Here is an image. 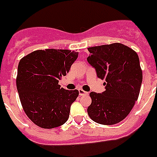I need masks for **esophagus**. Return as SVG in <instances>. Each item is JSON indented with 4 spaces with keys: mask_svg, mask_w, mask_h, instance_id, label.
<instances>
[{
    "mask_svg": "<svg viewBox=\"0 0 157 157\" xmlns=\"http://www.w3.org/2000/svg\"><path fill=\"white\" fill-rule=\"evenodd\" d=\"M78 93H79L80 96H85V95H88V93L86 91H84V90H82V89H79L78 90Z\"/></svg>",
    "mask_w": 157,
    "mask_h": 157,
    "instance_id": "obj_1",
    "label": "esophagus"
}]
</instances>
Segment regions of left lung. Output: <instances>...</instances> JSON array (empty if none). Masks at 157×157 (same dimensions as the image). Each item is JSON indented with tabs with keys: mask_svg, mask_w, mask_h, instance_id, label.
I'll list each match as a JSON object with an SVG mask.
<instances>
[{
	"mask_svg": "<svg viewBox=\"0 0 157 157\" xmlns=\"http://www.w3.org/2000/svg\"><path fill=\"white\" fill-rule=\"evenodd\" d=\"M87 61L99 78L105 79L102 93L91 92L92 103L87 109L95 122L104 125L119 123L127 117L138 100L142 71L137 53L116 43L88 48Z\"/></svg>",
	"mask_w": 157,
	"mask_h": 157,
	"instance_id": "obj_1",
	"label": "left lung"
}]
</instances>
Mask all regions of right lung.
<instances>
[{
	"label": "right lung",
	"mask_w": 157,
	"mask_h": 157,
	"mask_svg": "<svg viewBox=\"0 0 157 157\" xmlns=\"http://www.w3.org/2000/svg\"><path fill=\"white\" fill-rule=\"evenodd\" d=\"M78 55L68 50L46 49L20 60L16 78L20 101L29 118L39 127L54 128L68 119L78 91L64 90L58 82L68 73Z\"/></svg>",
	"instance_id": "obj_1"
}]
</instances>
